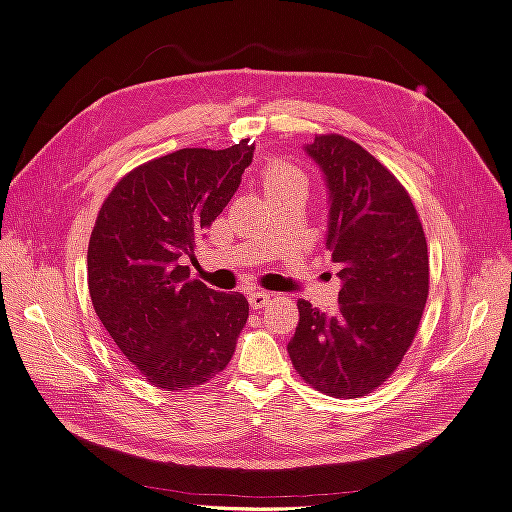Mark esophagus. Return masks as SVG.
<instances>
[{"mask_svg":"<svg viewBox=\"0 0 512 512\" xmlns=\"http://www.w3.org/2000/svg\"><path fill=\"white\" fill-rule=\"evenodd\" d=\"M271 301V294L269 292H262V290H254L250 292V305L254 309H265Z\"/></svg>","mask_w":512,"mask_h":512,"instance_id":"obj_1","label":"esophagus"}]
</instances>
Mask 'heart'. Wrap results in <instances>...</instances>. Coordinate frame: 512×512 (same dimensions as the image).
Here are the masks:
<instances>
[{"mask_svg": "<svg viewBox=\"0 0 512 512\" xmlns=\"http://www.w3.org/2000/svg\"><path fill=\"white\" fill-rule=\"evenodd\" d=\"M265 188L269 194L273 192H290V190H303L307 192V177L301 168L292 166L288 162H271L265 168Z\"/></svg>", "mask_w": 512, "mask_h": 512, "instance_id": "1", "label": "heart"}]
</instances>
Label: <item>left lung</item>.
<instances>
[{
	"instance_id": "1",
	"label": "left lung",
	"mask_w": 512,
	"mask_h": 512,
	"mask_svg": "<svg viewBox=\"0 0 512 512\" xmlns=\"http://www.w3.org/2000/svg\"><path fill=\"white\" fill-rule=\"evenodd\" d=\"M327 185V250L342 280L324 314L299 299L288 342L294 369L316 391L363 397L404 359L429 292V254L412 198L361 145L339 134L303 147Z\"/></svg>"
}]
</instances>
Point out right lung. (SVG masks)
<instances>
[{"mask_svg": "<svg viewBox=\"0 0 512 512\" xmlns=\"http://www.w3.org/2000/svg\"><path fill=\"white\" fill-rule=\"evenodd\" d=\"M252 156L247 141L168 153L123 177L98 213L87 250L91 303L121 354L160 389L205 384L235 354L247 299L192 280L183 262Z\"/></svg>", "mask_w": 512, "mask_h": 512, "instance_id": "obj_1", "label": "right lung"}]
</instances>
